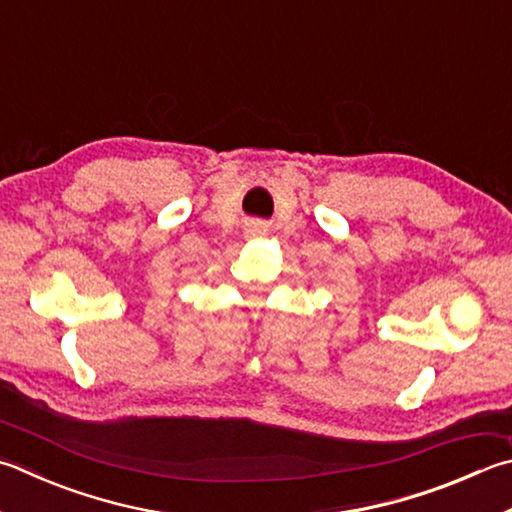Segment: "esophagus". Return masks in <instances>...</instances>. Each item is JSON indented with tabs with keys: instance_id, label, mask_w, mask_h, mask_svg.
<instances>
[{
	"instance_id": "esophagus-1",
	"label": "esophagus",
	"mask_w": 512,
	"mask_h": 512,
	"mask_svg": "<svg viewBox=\"0 0 512 512\" xmlns=\"http://www.w3.org/2000/svg\"><path fill=\"white\" fill-rule=\"evenodd\" d=\"M248 232H250V235H264L266 226L259 224V221H255V224H248Z\"/></svg>"
}]
</instances>
